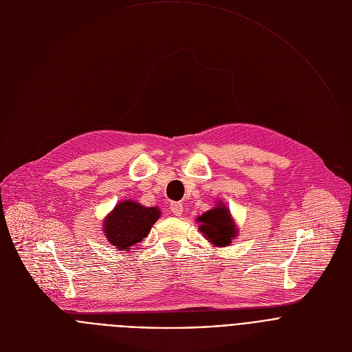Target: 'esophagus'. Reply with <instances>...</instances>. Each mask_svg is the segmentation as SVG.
<instances>
[{"mask_svg": "<svg viewBox=\"0 0 352 352\" xmlns=\"http://www.w3.org/2000/svg\"><path fill=\"white\" fill-rule=\"evenodd\" d=\"M170 211H172L176 217H180L182 212H183V204H182V203H172V204H170Z\"/></svg>", "mask_w": 352, "mask_h": 352, "instance_id": "1", "label": "esophagus"}]
</instances>
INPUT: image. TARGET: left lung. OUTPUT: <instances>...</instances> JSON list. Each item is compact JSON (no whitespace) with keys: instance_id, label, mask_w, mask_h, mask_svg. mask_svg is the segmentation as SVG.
<instances>
[{"instance_id":"left-lung-1","label":"left lung","mask_w":352,"mask_h":352,"mask_svg":"<svg viewBox=\"0 0 352 352\" xmlns=\"http://www.w3.org/2000/svg\"><path fill=\"white\" fill-rule=\"evenodd\" d=\"M197 221L201 223L200 230L203 235L217 248L229 246L232 239L238 235V228L230 217V211L222 203L200 215Z\"/></svg>"}]
</instances>
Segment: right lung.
Listing matches in <instances>:
<instances>
[{"label": "right lung", "instance_id": "obj_1", "mask_svg": "<svg viewBox=\"0 0 352 352\" xmlns=\"http://www.w3.org/2000/svg\"><path fill=\"white\" fill-rule=\"evenodd\" d=\"M160 217L158 207H144L133 200H124L104 218V236L110 245L127 252L148 236L152 225Z\"/></svg>", "mask_w": 352, "mask_h": 352}]
</instances>
